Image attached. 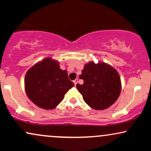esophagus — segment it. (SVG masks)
<instances>
[{
  "mask_svg": "<svg viewBox=\"0 0 151 151\" xmlns=\"http://www.w3.org/2000/svg\"><path fill=\"white\" fill-rule=\"evenodd\" d=\"M73 82H74V85H77V83H78V79H74V81H73Z\"/></svg>",
  "mask_w": 151,
  "mask_h": 151,
  "instance_id": "1",
  "label": "esophagus"
}]
</instances>
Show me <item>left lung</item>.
Wrapping results in <instances>:
<instances>
[{
  "label": "left lung",
  "mask_w": 151,
  "mask_h": 151,
  "mask_svg": "<svg viewBox=\"0 0 151 151\" xmlns=\"http://www.w3.org/2000/svg\"><path fill=\"white\" fill-rule=\"evenodd\" d=\"M79 79L83 80V83H77V90L84 101L94 110L110 107L121 92V79L117 71L103 62L86 64Z\"/></svg>",
  "instance_id": "1"
}]
</instances>
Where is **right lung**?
Segmentation results:
<instances>
[{"label": "right lung", "mask_w": 151, "mask_h": 151, "mask_svg": "<svg viewBox=\"0 0 151 151\" xmlns=\"http://www.w3.org/2000/svg\"><path fill=\"white\" fill-rule=\"evenodd\" d=\"M74 86L57 61L46 58L32 66L26 73L25 88L29 99L45 110L55 108L64 95Z\"/></svg>", "instance_id": "1"}]
</instances>
